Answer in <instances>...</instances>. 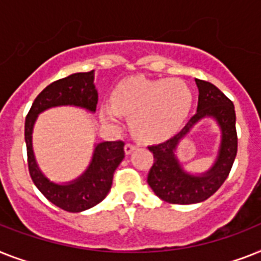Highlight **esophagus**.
Segmentation results:
<instances>
[{"instance_id": "1", "label": "esophagus", "mask_w": 261, "mask_h": 261, "mask_svg": "<svg viewBox=\"0 0 261 261\" xmlns=\"http://www.w3.org/2000/svg\"><path fill=\"white\" fill-rule=\"evenodd\" d=\"M135 149H136V145H135V144H132V143L125 144V153H126V154H130Z\"/></svg>"}]
</instances>
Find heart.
I'll return each mask as SVG.
<instances>
[{
	"label": "heart",
	"mask_w": 261,
	"mask_h": 261,
	"mask_svg": "<svg viewBox=\"0 0 261 261\" xmlns=\"http://www.w3.org/2000/svg\"><path fill=\"white\" fill-rule=\"evenodd\" d=\"M193 104L189 87L178 79H129L112 92V104L100 109L102 121L118 125L121 115L130 116L133 132L146 140L164 139L181 128Z\"/></svg>",
	"instance_id": "heart-1"
}]
</instances>
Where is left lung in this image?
<instances>
[{"mask_svg": "<svg viewBox=\"0 0 261 261\" xmlns=\"http://www.w3.org/2000/svg\"><path fill=\"white\" fill-rule=\"evenodd\" d=\"M199 89L197 112L188 124L172 139L148 146L153 153V165L148 173V184L161 200L171 204H196L220 188L233 165L238 153L236 115L232 101L213 84L195 79ZM204 118H213L221 128L222 139L213 167L203 174L187 172L177 157V146Z\"/></svg>", "mask_w": 261, "mask_h": 261, "instance_id": "1", "label": "left lung"}]
</instances>
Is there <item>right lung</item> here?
Instances as JSON below:
<instances>
[{"instance_id":"obj_1","label":"right lung","mask_w":261,"mask_h":261,"mask_svg":"<svg viewBox=\"0 0 261 261\" xmlns=\"http://www.w3.org/2000/svg\"><path fill=\"white\" fill-rule=\"evenodd\" d=\"M98 94L94 87V70L73 73L45 88L34 100L25 120V143L30 177L42 195L68 212H83L97 205L111 191L116 168L125 157L122 141H102L94 145L93 156L81 176L68 182L49 180L40 169L33 152V128L38 115L56 107H77L94 113Z\"/></svg>"}]
</instances>
